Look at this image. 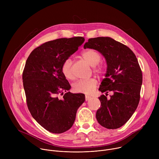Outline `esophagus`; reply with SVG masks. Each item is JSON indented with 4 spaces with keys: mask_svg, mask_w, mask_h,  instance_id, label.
<instances>
[{
    "mask_svg": "<svg viewBox=\"0 0 159 159\" xmlns=\"http://www.w3.org/2000/svg\"><path fill=\"white\" fill-rule=\"evenodd\" d=\"M90 99H91V97H90V96H87V95H86V96H85V101H89Z\"/></svg>",
    "mask_w": 159,
    "mask_h": 159,
    "instance_id": "1",
    "label": "esophagus"
}]
</instances>
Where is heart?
Wrapping results in <instances>:
<instances>
[{"mask_svg":"<svg viewBox=\"0 0 159 159\" xmlns=\"http://www.w3.org/2000/svg\"><path fill=\"white\" fill-rule=\"evenodd\" d=\"M82 58L91 66H94V70L97 72H101V68L96 66L101 60L100 53L93 49H89L83 52L81 54ZM72 61L70 58L65 59L61 67V70L64 77L69 79H74V74L72 69ZM98 81L96 79L92 78L87 80H81L75 82L73 85V90L75 93L90 94L93 93L96 89Z\"/></svg>","mask_w":159,"mask_h":159,"instance_id":"1","label":"heart"}]
</instances>
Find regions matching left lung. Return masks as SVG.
I'll list each match as a JSON object with an SVG mask.
<instances>
[{
    "label": "left lung",
    "instance_id": "left-lung-1",
    "mask_svg": "<svg viewBox=\"0 0 159 159\" xmlns=\"http://www.w3.org/2000/svg\"><path fill=\"white\" fill-rule=\"evenodd\" d=\"M84 48L100 52L107 63L105 78L100 85L101 93H113L110 99L101 95V106L96 112L98 123L107 129L124 125L137 109L140 98L142 73L138 60L126 45L109 37L90 38Z\"/></svg>",
    "mask_w": 159,
    "mask_h": 159
}]
</instances>
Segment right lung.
Returning <instances> with one entry per match:
<instances>
[{
	"mask_svg": "<svg viewBox=\"0 0 159 159\" xmlns=\"http://www.w3.org/2000/svg\"><path fill=\"white\" fill-rule=\"evenodd\" d=\"M84 41L77 36L48 41L36 48L26 60L22 81L28 109L33 118L51 133L69 130L85 101L84 94L69 92L71 86L61 70L63 61ZM64 92L66 93L60 99L58 96Z\"/></svg>",
	"mask_w": 159,
	"mask_h": 159,
	"instance_id": "obj_1",
	"label": "right lung"
}]
</instances>
